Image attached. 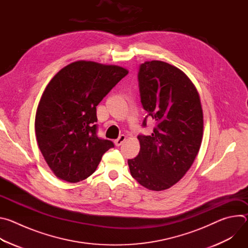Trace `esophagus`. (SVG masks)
Segmentation results:
<instances>
[{"instance_id":"1","label":"esophagus","mask_w":248,"mask_h":248,"mask_svg":"<svg viewBox=\"0 0 248 248\" xmlns=\"http://www.w3.org/2000/svg\"><path fill=\"white\" fill-rule=\"evenodd\" d=\"M124 140H125V135H124V134L120 135V136H119V138L115 140V144H116V146H121V145L124 142Z\"/></svg>"}]
</instances>
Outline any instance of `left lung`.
<instances>
[{"label": "left lung", "mask_w": 248, "mask_h": 248, "mask_svg": "<svg viewBox=\"0 0 248 248\" xmlns=\"http://www.w3.org/2000/svg\"><path fill=\"white\" fill-rule=\"evenodd\" d=\"M140 102L147 120L156 122L151 135L139 134L140 151L127 160L132 178L150 190H165L178 183L200 149L203 113L198 92L181 69L161 61L141 63Z\"/></svg>", "instance_id": "obj_1"}]
</instances>
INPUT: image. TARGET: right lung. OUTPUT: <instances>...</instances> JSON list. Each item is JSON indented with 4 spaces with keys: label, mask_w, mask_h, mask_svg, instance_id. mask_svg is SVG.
Wrapping results in <instances>:
<instances>
[{
    "label": "right lung",
    "mask_w": 248,
    "mask_h": 248,
    "mask_svg": "<svg viewBox=\"0 0 248 248\" xmlns=\"http://www.w3.org/2000/svg\"><path fill=\"white\" fill-rule=\"evenodd\" d=\"M128 74L118 65L78 61L67 64L47 85L35 117L39 149L58 178L87 179L115 145L97 135L96 107Z\"/></svg>",
    "instance_id": "add662e5"
}]
</instances>
